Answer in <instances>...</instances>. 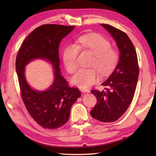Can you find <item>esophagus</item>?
I'll return each instance as SVG.
<instances>
[{
  "label": "esophagus",
  "mask_w": 156,
  "mask_h": 156,
  "mask_svg": "<svg viewBox=\"0 0 156 156\" xmlns=\"http://www.w3.org/2000/svg\"><path fill=\"white\" fill-rule=\"evenodd\" d=\"M80 90L83 92V93H86V92H90V90L85 88H80Z\"/></svg>",
  "instance_id": "esophagus-1"
}]
</instances>
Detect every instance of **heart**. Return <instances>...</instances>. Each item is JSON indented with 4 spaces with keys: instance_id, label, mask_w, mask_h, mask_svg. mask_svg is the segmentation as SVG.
<instances>
[{
    "instance_id": "1",
    "label": "heart",
    "mask_w": 156,
    "mask_h": 156,
    "mask_svg": "<svg viewBox=\"0 0 156 156\" xmlns=\"http://www.w3.org/2000/svg\"><path fill=\"white\" fill-rule=\"evenodd\" d=\"M90 51L94 56L92 66H95L102 75L112 72L118 61V54L111 49V44L102 36L96 34L82 35L78 39V45L67 46L63 53V61L69 73H74L78 67L77 60L79 48ZM98 80V74L95 68H82L71 79V83L80 88H87Z\"/></svg>"
}]
</instances>
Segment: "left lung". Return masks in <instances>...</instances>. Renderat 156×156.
Wrapping results in <instances>:
<instances>
[{
    "label": "left lung",
    "instance_id": "obj_1",
    "mask_svg": "<svg viewBox=\"0 0 156 156\" xmlns=\"http://www.w3.org/2000/svg\"><path fill=\"white\" fill-rule=\"evenodd\" d=\"M114 39L119 51L118 64L101 84L102 91L92 90L97 99L90 115L101 122L117 121L127 111L133 100L139 76L137 55L128 35L112 26L101 24Z\"/></svg>",
    "mask_w": 156,
    "mask_h": 156
}]
</instances>
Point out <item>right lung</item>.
<instances>
[{
    "mask_svg": "<svg viewBox=\"0 0 156 156\" xmlns=\"http://www.w3.org/2000/svg\"><path fill=\"white\" fill-rule=\"evenodd\" d=\"M74 26L44 25L34 29L23 41L16 58V72L21 97L31 117L49 129L62 127L68 121L73 104L81 96L78 88L69 87L59 68V44ZM35 59L51 63L54 81L44 91L33 89L25 77V66Z\"/></svg>",
    "mask_w": 156,
    "mask_h": 156,
    "instance_id": "right-lung-1",
    "label": "right lung"
}]
</instances>
